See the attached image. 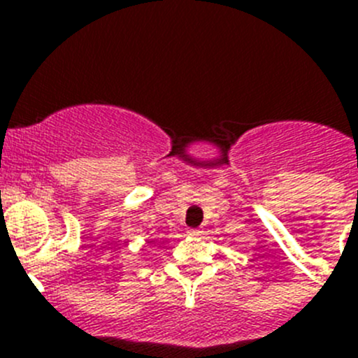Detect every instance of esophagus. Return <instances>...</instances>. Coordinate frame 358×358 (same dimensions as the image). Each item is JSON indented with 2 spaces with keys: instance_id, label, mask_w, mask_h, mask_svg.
Segmentation results:
<instances>
[{
  "instance_id": "1",
  "label": "esophagus",
  "mask_w": 358,
  "mask_h": 358,
  "mask_svg": "<svg viewBox=\"0 0 358 358\" xmlns=\"http://www.w3.org/2000/svg\"><path fill=\"white\" fill-rule=\"evenodd\" d=\"M187 233H189L190 236H199V235H201V231H199V229H194V228L189 229V231H187Z\"/></svg>"
}]
</instances>
